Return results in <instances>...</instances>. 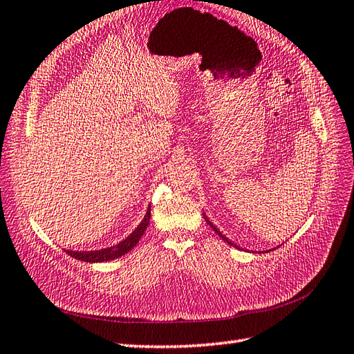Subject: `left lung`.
Masks as SVG:
<instances>
[{"label":"left lung","instance_id":"1","mask_svg":"<svg viewBox=\"0 0 354 354\" xmlns=\"http://www.w3.org/2000/svg\"><path fill=\"white\" fill-rule=\"evenodd\" d=\"M203 216H205V220H206V223L211 225V227L214 229V232H215L216 234H218V236H220V238H221L223 241H225V242H227V243H229V245H232V247H234V248H238V245H234V243H233V242H232V241H230L229 238H225V236H224V234H223V233H221V232H220L218 229H216V227H215V225L212 224V221H209V218H207V216H206L205 214H203Z\"/></svg>","mask_w":354,"mask_h":354}]
</instances>
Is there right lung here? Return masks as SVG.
<instances>
[{"label":"right lung","mask_w":354,"mask_h":354,"mask_svg":"<svg viewBox=\"0 0 354 354\" xmlns=\"http://www.w3.org/2000/svg\"><path fill=\"white\" fill-rule=\"evenodd\" d=\"M149 220H151V206H148L147 214H145L143 220L140 221L138 227H136L129 236L122 239L120 243H116V245L102 248V250H93V251H67V254L80 261H86V263H100V261H107V260L121 257L127 254L129 251H131L136 247V243L140 241L145 230L148 229Z\"/></svg>","instance_id":"obj_1"}]
</instances>
